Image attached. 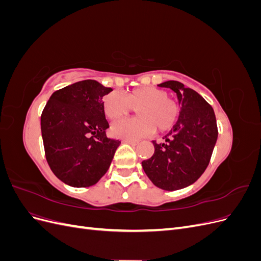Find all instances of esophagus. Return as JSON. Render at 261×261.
<instances>
[{
    "label": "esophagus",
    "mask_w": 261,
    "mask_h": 261,
    "mask_svg": "<svg viewBox=\"0 0 261 261\" xmlns=\"http://www.w3.org/2000/svg\"><path fill=\"white\" fill-rule=\"evenodd\" d=\"M124 141H125V143H127V144L132 145V146H136V145L139 144L138 140H133V139H125Z\"/></svg>",
    "instance_id": "obj_1"
}]
</instances>
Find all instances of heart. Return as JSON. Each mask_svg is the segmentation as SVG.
Masks as SVG:
<instances>
[{
    "label": "heart",
    "instance_id": "obj_1",
    "mask_svg": "<svg viewBox=\"0 0 261 261\" xmlns=\"http://www.w3.org/2000/svg\"><path fill=\"white\" fill-rule=\"evenodd\" d=\"M102 110L109 120H116L136 110L139 116L123 118L111 126L115 137L135 139L153 133H165L176 125L179 107L168 91L153 86H141L121 96L110 92L102 98Z\"/></svg>",
    "mask_w": 261,
    "mask_h": 261
}]
</instances>
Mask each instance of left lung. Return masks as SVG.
<instances>
[{
	"label": "left lung",
	"mask_w": 261,
	"mask_h": 261,
	"mask_svg": "<svg viewBox=\"0 0 261 261\" xmlns=\"http://www.w3.org/2000/svg\"><path fill=\"white\" fill-rule=\"evenodd\" d=\"M176 92L181 105L176 125L163 143L152 141L154 153L141 162L152 183L165 191H175L195 183L210 162L218 138L212 107L198 92L176 81L158 85Z\"/></svg>",
	"instance_id": "1"
}]
</instances>
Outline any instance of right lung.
<instances>
[{
	"mask_svg": "<svg viewBox=\"0 0 261 261\" xmlns=\"http://www.w3.org/2000/svg\"><path fill=\"white\" fill-rule=\"evenodd\" d=\"M112 91L87 80L52 93L41 114L44 152L52 172L73 187L94 185L110 168L121 141L109 138L102 98Z\"/></svg>",
	"mask_w": 261,
	"mask_h": 261,
	"instance_id": "add662e5",
	"label": "right lung"
}]
</instances>
